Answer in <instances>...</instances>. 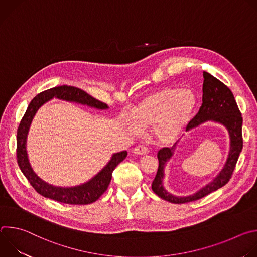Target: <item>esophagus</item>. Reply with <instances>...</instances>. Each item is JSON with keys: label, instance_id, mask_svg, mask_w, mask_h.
Returning <instances> with one entry per match:
<instances>
[{"label": "esophagus", "instance_id": "1", "mask_svg": "<svg viewBox=\"0 0 257 257\" xmlns=\"http://www.w3.org/2000/svg\"><path fill=\"white\" fill-rule=\"evenodd\" d=\"M133 153H134L135 155L144 156V155H148V154H149V149H148V146L139 144V145H136V146H135L134 150H133Z\"/></svg>", "mask_w": 257, "mask_h": 257}]
</instances>
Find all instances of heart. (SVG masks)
Wrapping results in <instances>:
<instances>
[{"label": "heart", "mask_w": 257, "mask_h": 257, "mask_svg": "<svg viewBox=\"0 0 257 257\" xmlns=\"http://www.w3.org/2000/svg\"><path fill=\"white\" fill-rule=\"evenodd\" d=\"M197 105L195 94L189 89L161 88L146 96L132 112L137 127H154L161 142L177 138L188 126Z\"/></svg>", "instance_id": "obj_1"}]
</instances>
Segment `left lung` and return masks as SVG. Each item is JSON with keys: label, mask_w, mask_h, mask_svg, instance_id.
Here are the masks:
<instances>
[{"label": "left lung", "mask_w": 257, "mask_h": 257, "mask_svg": "<svg viewBox=\"0 0 257 257\" xmlns=\"http://www.w3.org/2000/svg\"><path fill=\"white\" fill-rule=\"evenodd\" d=\"M203 94L202 104L199 108V112L190 121L186 130L197 127L198 125L211 120L217 123L225 125L229 131L231 139V148L227 163L217 175V177L207 186L202 188L194 195L188 197H176L168 193L163 187L164 179V168L167 162L173 155V149L164 148L159 151V169L157 176L152 184L153 191L161 198L176 204H183L191 201H195L203 198L211 192L222 188L232 178L236 164L238 162L240 153L243 149V137H242V114L237 105L233 92L230 88L219 81L207 72H203Z\"/></svg>", "instance_id": "left-lung-1"}]
</instances>
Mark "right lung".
Here are the masks:
<instances>
[{"label":"right lung","mask_w":257,"mask_h":257,"mask_svg":"<svg viewBox=\"0 0 257 257\" xmlns=\"http://www.w3.org/2000/svg\"><path fill=\"white\" fill-rule=\"evenodd\" d=\"M53 97L69 101H76L96 108H107L106 103L95 99L85 91L74 86H56L39 93L30 101L17 129L16 156L18 166L34 190L41 195L67 204L85 205L92 203L105 192L109 182H111L113 171L126 159L127 152L125 151L114 155L109 163L94 178L81 186L73 188H60L47 184L46 182L36 176L30 167L26 154V135L35 112L38 111V108L44 102Z\"/></svg>","instance_id":"1"}]
</instances>
